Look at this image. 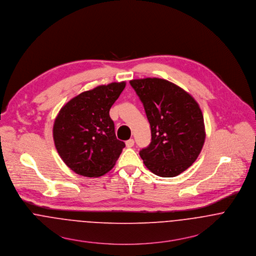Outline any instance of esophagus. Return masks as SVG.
I'll return each mask as SVG.
<instances>
[{"instance_id":"34e87169","label":"esophagus","mask_w":256,"mask_h":256,"mask_svg":"<svg viewBox=\"0 0 256 256\" xmlns=\"http://www.w3.org/2000/svg\"><path fill=\"white\" fill-rule=\"evenodd\" d=\"M126 147L130 148V147H132L134 145V140H128L126 142Z\"/></svg>"}]
</instances>
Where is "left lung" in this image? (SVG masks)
Segmentation results:
<instances>
[{
  "instance_id": "1",
  "label": "left lung",
  "mask_w": 256,
  "mask_h": 256,
  "mask_svg": "<svg viewBox=\"0 0 256 256\" xmlns=\"http://www.w3.org/2000/svg\"><path fill=\"white\" fill-rule=\"evenodd\" d=\"M143 104L151 128V142L140 152L153 174L172 178L190 168L205 140L203 114L194 98L166 80L130 82Z\"/></svg>"
}]
</instances>
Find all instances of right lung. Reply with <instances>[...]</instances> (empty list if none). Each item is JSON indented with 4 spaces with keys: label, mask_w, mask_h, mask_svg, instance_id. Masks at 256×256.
Here are the masks:
<instances>
[{
    "label": "right lung",
    "mask_w": 256,
    "mask_h": 256,
    "mask_svg": "<svg viewBox=\"0 0 256 256\" xmlns=\"http://www.w3.org/2000/svg\"><path fill=\"white\" fill-rule=\"evenodd\" d=\"M124 87V82L97 86L60 110L53 128L55 146L64 164L78 174L103 176L114 167L126 146L116 140L109 114Z\"/></svg>",
    "instance_id": "1"
}]
</instances>
